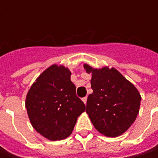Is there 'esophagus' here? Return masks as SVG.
Segmentation results:
<instances>
[{"label":"esophagus","instance_id":"esophagus-1","mask_svg":"<svg viewBox=\"0 0 158 158\" xmlns=\"http://www.w3.org/2000/svg\"><path fill=\"white\" fill-rule=\"evenodd\" d=\"M82 100L83 101V103L86 105V103H87V97H85V98H82Z\"/></svg>","mask_w":158,"mask_h":158}]
</instances>
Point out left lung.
<instances>
[{
    "mask_svg": "<svg viewBox=\"0 0 158 158\" xmlns=\"http://www.w3.org/2000/svg\"><path fill=\"white\" fill-rule=\"evenodd\" d=\"M84 69L91 73L92 94L87 99L86 112L95 128L107 137H117L135 120L141 105V95L135 86L114 68Z\"/></svg>",
    "mask_w": 158,
    "mask_h": 158,
    "instance_id": "1",
    "label": "left lung"
}]
</instances>
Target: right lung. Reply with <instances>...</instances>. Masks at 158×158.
I'll return each instance as SVG.
<instances>
[{
    "label": "right lung",
    "instance_id": "obj_1",
    "mask_svg": "<svg viewBox=\"0 0 158 158\" xmlns=\"http://www.w3.org/2000/svg\"><path fill=\"white\" fill-rule=\"evenodd\" d=\"M70 76L68 68L53 64L36 79L26 96L25 107L31 124L50 141L69 136L77 118L85 111Z\"/></svg>",
    "mask_w": 158,
    "mask_h": 158
}]
</instances>
